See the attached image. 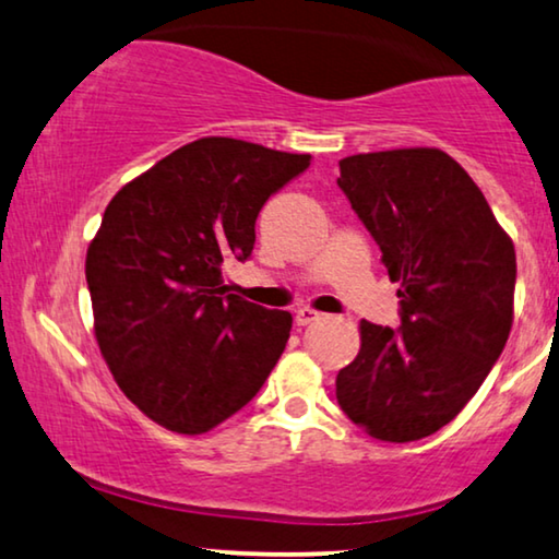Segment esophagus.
Instances as JSON below:
<instances>
[{"instance_id":"1","label":"esophagus","mask_w":559,"mask_h":559,"mask_svg":"<svg viewBox=\"0 0 559 559\" xmlns=\"http://www.w3.org/2000/svg\"><path fill=\"white\" fill-rule=\"evenodd\" d=\"M317 319H319V311H313V309H298L296 317H294L296 326H306V324H311V321H317Z\"/></svg>"}]
</instances>
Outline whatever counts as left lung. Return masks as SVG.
Returning a JSON list of instances; mask_svg holds the SVG:
<instances>
[{"label":"left lung","instance_id":"1","mask_svg":"<svg viewBox=\"0 0 559 559\" xmlns=\"http://www.w3.org/2000/svg\"><path fill=\"white\" fill-rule=\"evenodd\" d=\"M340 171L400 286V329L359 321V355L336 374V400L372 438L411 443L448 426L504 349L514 242L466 169L436 146L355 154Z\"/></svg>","mask_w":559,"mask_h":559}]
</instances>
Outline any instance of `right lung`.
I'll use <instances>...</instances> for the list:
<instances>
[{"label": "right lung", "instance_id": "right-lung-1", "mask_svg": "<svg viewBox=\"0 0 559 559\" xmlns=\"http://www.w3.org/2000/svg\"><path fill=\"white\" fill-rule=\"evenodd\" d=\"M227 136L179 146L108 202L85 255L93 332L121 392L182 436L246 407L286 349L294 317L230 294L265 200L309 167Z\"/></svg>", "mask_w": 559, "mask_h": 559}]
</instances>
